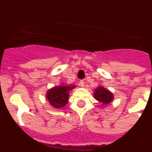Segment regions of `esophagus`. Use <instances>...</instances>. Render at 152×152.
Wrapping results in <instances>:
<instances>
[{"mask_svg": "<svg viewBox=\"0 0 152 152\" xmlns=\"http://www.w3.org/2000/svg\"><path fill=\"white\" fill-rule=\"evenodd\" d=\"M79 85L80 86V87H84V81L83 80H80V81H79Z\"/></svg>", "mask_w": 152, "mask_h": 152, "instance_id": "34e87169", "label": "esophagus"}]
</instances>
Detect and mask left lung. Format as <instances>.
<instances>
[{"label":"left lung","mask_w":152,"mask_h":152,"mask_svg":"<svg viewBox=\"0 0 152 152\" xmlns=\"http://www.w3.org/2000/svg\"><path fill=\"white\" fill-rule=\"evenodd\" d=\"M94 95L95 99L102 103V106H107L113 100V95L112 93L103 87H99L96 88L95 92L94 93Z\"/></svg>","instance_id":"8db88e82"}]
</instances>
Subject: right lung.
I'll return each instance as SVG.
<instances>
[{
    "mask_svg": "<svg viewBox=\"0 0 152 152\" xmlns=\"http://www.w3.org/2000/svg\"><path fill=\"white\" fill-rule=\"evenodd\" d=\"M75 88V85H61L55 87L47 91V100L55 108H61L68 103L69 91Z\"/></svg>",
    "mask_w": 152,
    "mask_h": 152,
    "instance_id": "add662e5",
    "label": "right lung"
}]
</instances>
